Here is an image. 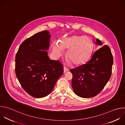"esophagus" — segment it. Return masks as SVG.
<instances>
[{
    "label": "esophagus",
    "instance_id": "esophagus-1",
    "mask_svg": "<svg viewBox=\"0 0 125 125\" xmlns=\"http://www.w3.org/2000/svg\"><path fill=\"white\" fill-rule=\"evenodd\" d=\"M63 70H64V73H66L67 72H68V71H69V70L68 68H66V67H64V68Z\"/></svg>",
    "mask_w": 125,
    "mask_h": 125
}]
</instances>
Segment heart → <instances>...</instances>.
I'll return each instance as SVG.
<instances>
[{"mask_svg": "<svg viewBox=\"0 0 125 125\" xmlns=\"http://www.w3.org/2000/svg\"><path fill=\"white\" fill-rule=\"evenodd\" d=\"M65 50H68L67 56L73 64L80 65L90 57L93 50V43L89 37L77 35L64 37L59 43L53 42L52 51L56 57H60Z\"/></svg>", "mask_w": 125, "mask_h": 125, "instance_id": "heart-1", "label": "heart"}]
</instances>
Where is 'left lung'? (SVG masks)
I'll list each match as a JSON object with an SVG mask.
<instances>
[{
	"instance_id": "obj_1",
	"label": "left lung",
	"mask_w": 125,
	"mask_h": 125,
	"mask_svg": "<svg viewBox=\"0 0 125 125\" xmlns=\"http://www.w3.org/2000/svg\"><path fill=\"white\" fill-rule=\"evenodd\" d=\"M96 46H103L96 38ZM113 56L110 48L103 45L85 64L70 70L73 74L72 85L78 96L89 98L98 95L104 88L111 74Z\"/></svg>"
}]
</instances>
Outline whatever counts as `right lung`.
<instances>
[{
  "instance_id": "right-lung-1",
  "label": "right lung",
  "mask_w": 125,
  "mask_h": 125,
  "mask_svg": "<svg viewBox=\"0 0 125 125\" xmlns=\"http://www.w3.org/2000/svg\"><path fill=\"white\" fill-rule=\"evenodd\" d=\"M51 37L47 30L34 34L23 42L16 56V76L24 90L34 98L49 95L63 73L60 62L48 55Z\"/></svg>"
}]
</instances>
